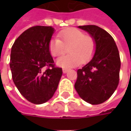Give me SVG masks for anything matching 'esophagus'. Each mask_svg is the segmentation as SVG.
Listing matches in <instances>:
<instances>
[{"instance_id": "34e87169", "label": "esophagus", "mask_w": 131, "mask_h": 131, "mask_svg": "<svg viewBox=\"0 0 131 131\" xmlns=\"http://www.w3.org/2000/svg\"><path fill=\"white\" fill-rule=\"evenodd\" d=\"M68 68H63V73H66L67 72H68Z\"/></svg>"}]
</instances>
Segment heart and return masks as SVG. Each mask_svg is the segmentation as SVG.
<instances>
[{
  "label": "heart",
  "instance_id": "heart-1",
  "mask_svg": "<svg viewBox=\"0 0 131 131\" xmlns=\"http://www.w3.org/2000/svg\"><path fill=\"white\" fill-rule=\"evenodd\" d=\"M58 38H52L48 44L49 53L53 57H60L68 47L67 55L58 58L57 66L61 68H71L89 62L94 55L95 42L94 38L76 28H67L60 31Z\"/></svg>",
  "mask_w": 131,
  "mask_h": 131
}]
</instances>
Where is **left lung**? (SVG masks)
<instances>
[{"label":"left lung","instance_id":"obj_1","mask_svg":"<svg viewBox=\"0 0 131 131\" xmlns=\"http://www.w3.org/2000/svg\"><path fill=\"white\" fill-rule=\"evenodd\" d=\"M78 28L94 38L95 50L92 60L77 71L74 88L84 101L97 105L108 100L117 88L119 54L114 38L105 30L96 25Z\"/></svg>","mask_w":131,"mask_h":131}]
</instances>
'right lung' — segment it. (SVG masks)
<instances>
[{"mask_svg": "<svg viewBox=\"0 0 131 131\" xmlns=\"http://www.w3.org/2000/svg\"><path fill=\"white\" fill-rule=\"evenodd\" d=\"M54 28L34 26L23 32L12 47L10 68L14 83L28 101L42 104L54 94L63 74L54 67L48 44Z\"/></svg>", "mask_w": 131, "mask_h": 131, "instance_id": "right-lung-1", "label": "right lung"}]
</instances>
